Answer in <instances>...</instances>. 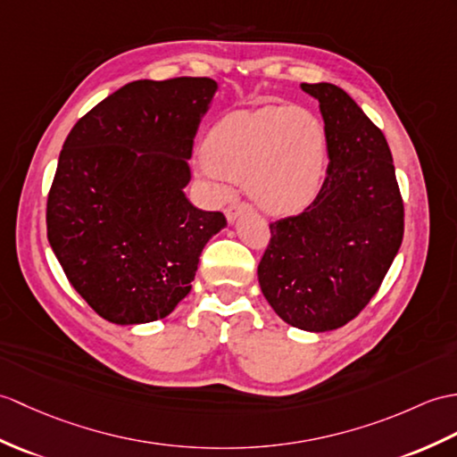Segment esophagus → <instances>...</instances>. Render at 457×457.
<instances>
[{
    "label": "esophagus",
    "mask_w": 457,
    "mask_h": 457,
    "mask_svg": "<svg viewBox=\"0 0 457 457\" xmlns=\"http://www.w3.org/2000/svg\"><path fill=\"white\" fill-rule=\"evenodd\" d=\"M247 210H251V206L247 203H233L226 208V218L231 224V221H236L239 218V214H243V212H247Z\"/></svg>",
    "instance_id": "esophagus-1"
}]
</instances>
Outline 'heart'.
Listing matches in <instances>:
<instances>
[{"mask_svg":"<svg viewBox=\"0 0 457 457\" xmlns=\"http://www.w3.org/2000/svg\"><path fill=\"white\" fill-rule=\"evenodd\" d=\"M198 169L216 187L226 179L245 183L254 203L272 214H292L320 193L325 132L303 109L231 112L210 129Z\"/></svg>","mask_w":457,"mask_h":457,"instance_id":"heart-1","label":"heart"}]
</instances>
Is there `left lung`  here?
Listing matches in <instances>:
<instances>
[{
	"label": "left lung",
	"instance_id": "obj_1",
	"mask_svg": "<svg viewBox=\"0 0 457 457\" xmlns=\"http://www.w3.org/2000/svg\"><path fill=\"white\" fill-rule=\"evenodd\" d=\"M302 89L320 101L327 177L302 214L272 221L257 274L280 320L325 333L374 298L401 247L405 210L384 132L337 85Z\"/></svg>",
	"mask_w": 457,
	"mask_h": 457
}]
</instances>
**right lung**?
Returning <instances> with one entry per match:
<instances>
[{
  "label": "right lung",
  "mask_w": 457,
  "mask_h": 457,
  "mask_svg": "<svg viewBox=\"0 0 457 457\" xmlns=\"http://www.w3.org/2000/svg\"><path fill=\"white\" fill-rule=\"evenodd\" d=\"M218 83L137 79L81 116L46 203L50 247L103 320H163L193 288L198 259L228 221L188 203L187 159Z\"/></svg>",
  "instance_id": "right-lung-1"
}]
</instances>
